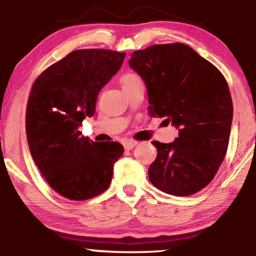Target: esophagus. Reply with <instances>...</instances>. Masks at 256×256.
<instances>
[{
    "label": "esophagus",
    "instance_id": "1",
    "mask_svg": "<svg viewBox=\"0 0 256 256\" xmlns=\"http://www.w3.org/2000/svg\"><path fill=\"white\" fill-rule=\"evenodd\" d=\"M136 146L137 142H134V140H126V142H124V146L126 150H131V149H134Z\"/></svg>",
    "mask_w": 256,
    "mask_h": 256
}]
</instances>
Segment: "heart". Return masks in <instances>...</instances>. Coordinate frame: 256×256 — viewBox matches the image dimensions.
Instances as JSON below:
<instances>
[{"mask_svg": "<svg viewBox=\"0 0 256 256\" xmlns=\"http://www.w3.org/2000/svg\"><path fill=\"white\" fill-rule=\"evenodd\" d=\"M140 80V78L137 77V76L134 74H126L122 77V86H125V85H128V84H132L134 83V82Z\"/></svg>", "mask_w": 256, "mask_h": 256, "instance_id": "1", "label": "heart"}]
</instances>
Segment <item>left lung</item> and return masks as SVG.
Returning a JSON list of instances; mask_svg holds the SVG:
<instances>
[{"mask_svg": "<svg viewBox=\"0 0 256 256\" xmlns=\"http://www.w3.org/2000/svg\"><path fill=\"white\" fill-rule=\"evenodd\" d=\"M128 64L144 82L149 116L178 130L172 143L152 142L158 156L149 179L170 195H194L210 183L228 150L234 108L224 76L183 43L134 52Z\"/></svg>", "mask_w": 256, "mask_h": 256, "instance_id": "left-lung-1", "label": "left lung"}]
</instances>
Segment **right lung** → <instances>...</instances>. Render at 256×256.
<instances>
[{
  "label": "right lung",
  "mask_w": 256,
  "mask_h": 256,
  "mask_svg": "<svg viewBox=\"0 0 256 256\" xmlns=\"http://www.w3.org/2000/svg\"><path fill=\"white\" fill-rule=\"evenodd\" d=\"M125 52L80 49L52 64L34 82L26 108L32 158L52 189L83 201L108 189L118 142H94L78 130L96 110L98 92L119 71Z\"/></svg>",
  "instance_id": "add662e5"
}]
</instances>
